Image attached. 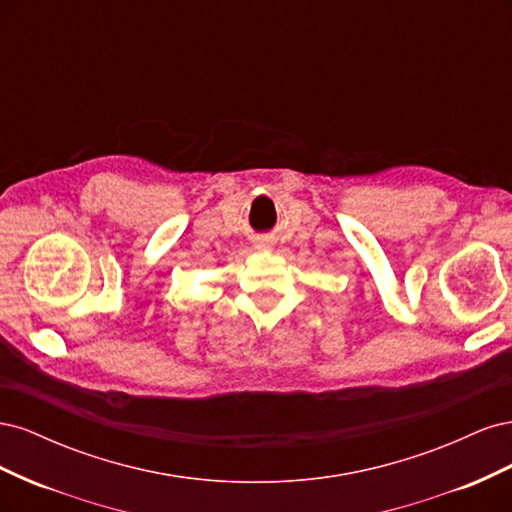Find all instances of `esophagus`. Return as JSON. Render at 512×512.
I'll list each match as a JSON object with an SVG mask.
<instances>
[{"label":"esophagus","mask_w":512,"mask_h":512,"mask_svg":"<svg viewBox=\"0 0 512 512\" xmlns=\"http://www.w3.org/2000/svg\"><path fill=\"white\" fill-rule=\"evenodd\" d=\"M256 250L258 252H267V250H271V243L267 239H258L256 241Z\"/></svg>","instance_id":"esophagus-1"}]
</instances>
